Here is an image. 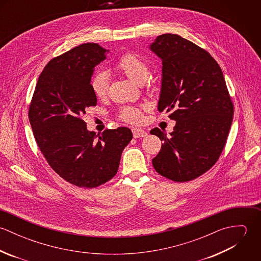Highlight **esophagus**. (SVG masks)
Returning a JSON list of instances; mask_svg holds the SVG:
<instances>
[{"mask_svg": "<svg viewBox=\"0 0 261 261\" xmlns=\"http://www.w3.org/2000/svg\"><path fill=\"white\" fill-rule=\"evenodd\" d=\"M134 138L135 139H139V138H144L146 136H148V133L146 130H144L143 128H139V127H134L132 129Z\"/></svg>", "mask_w": 261, "mask_h": 261, "instance_id": "34e87169", "label": "esophagus"}]
</instances>
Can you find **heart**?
I'll list each match as a JSON object with an SVG mask.
<instances>
[{
  "mask_svg": "<svg viewBox=\"0 0 261 261\" xmlns=\"http://www.w3.org/2000/svg\"><path fill=\"white\" fill-rule=\"evenodd\" d=\"M115 69L139 84L144 83L148 79L149 73L148 63L134 53L123 54L116 62ZM90 87L97 98H105L110 87L109 74L105 71L96 72L91 77ZM119 117L123 121L130 123H140L144 118L142 109L137 107H125L121 109Z\"/></svg>",
  "mask_w": 261,
  "mask_h": 261,
  "instance_id": "b5f03b06",
  "label": "heart"
}]
</instances>
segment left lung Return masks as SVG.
<instances>
[{"instance_id":"8db88e82","label":"left lung","mask_w":261,"mask_h":261,"mask_svg":"<svg viewBox=\"0 0 261 261\" xmlns=\"http://www.w3.org/2000/svg\"><path fill=\"white\" fill-rule=\"evenodd\" d=\"M149 49L163 64L158 110L171 112L176 121L170 136L158 127L150 130L164 142L152 166L172 181L188 182L218 161L233 103L220 66L204 49L176 34L158 36Z\"/></svg>"}]
</instances>
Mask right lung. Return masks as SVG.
<instances>
[{"label":"right lung","instance_id":"1","mask_svg":"<svg viewBox=\"0 0 261 261\" xmlns=\"http://www.w3.org/2000/svg\"><path fill=\"white\" fill-rule=\"evenodd\" d=\"M109 51L85 43L53 58L39 76L29 109L39 149L61 178L77 187L95 188L110 181L133 139L127 127L95 135L81 118L97 103L90 80Z\"/></svg>","mask_w":261,"mask_h":261}]
</instances>
